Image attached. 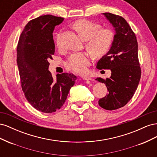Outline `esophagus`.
<instances>
[{
  "instance_id": "obj_1",
  "label": "esophagus",
  "mask_w": 157,
  "mask_h": 157,
  "mask_svg": "<svg viewBox=\"0 0 157 157\" xmlns=\"http://www.w3.org/2000/svg\"><path fill=\"white\" fill-rule=\"evenodd\" d=\"M82 79L84 80H91L92 78H90L89 77H83Z\"/></svg>"
}]
</instances>
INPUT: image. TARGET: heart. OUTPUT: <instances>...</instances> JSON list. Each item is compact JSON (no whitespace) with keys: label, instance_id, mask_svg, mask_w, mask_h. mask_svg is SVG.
I'll list each match as a JSON object with an SVG mask.
<instances>
[{"label":"heart","instance_id":"b5f03b06","mask_svg":"<svg viewBox=\"0 0 157 157\" xmlns=\"http://www.w3.org/2000/svg\"><path fill=\"white\" fill-rule=\"evenodd\" d=\"M73 27L83 40H86V48L97 56L105 54L111 48L115 37L114 31L110 28H101V25L88 20H79ZM56 44L59 49L63 48L61 35L56 38ZM92 56L88 52H78L71 55L67 65L71 70L79 74L87 72L92 63Z\"/></svg>","mask_w":157,"mask_h":157}]
</instances>
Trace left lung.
<instances>
[{
    "label": "left lung",
    "instance_id": "left-lung-1",
    "mask_svg": "<svg viewBox=\"0 0 157 157\" xmlns=\"http://www.w3.org/2000/svg\"><path fill=\"white\" fill-rule=\"evenodd\" d=\"M115 27L116 34L108 53L98 61V69H110V78L98 77L104 83L108 94L98 101L101 107L115 110L128 103L137 90L141 71L138 59V46L134 32L124 18L109 12L103 13Z\"/></svg>",
    "mask_w": 157,
    "mask_h": 157
}]
</instances>
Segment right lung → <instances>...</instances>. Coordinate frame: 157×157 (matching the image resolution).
<instances>
[{
    "label": "right lung",
    "instance_id": "right-lung-1",
    "mask_svg": "<svg viewBox=\"0 0 157 157\" xmlns=\"http://www.w3.org/2000/svg\"><path fill=\"white\" fill-rule=\"evenodd\" d=\"M64 18L44 15L31 20L22 31L17 47V63L25 97L36 110L51 113L63 106L77 77L48 71L55 52L53 31Z\"/></svg>",
    "mask_w": 157,
    "mask_h": 157
}]
</instances>
